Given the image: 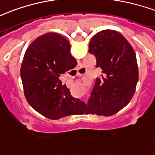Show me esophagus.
Returning <instances> with one entry per match:
<instances>
[{
  "instance_id": "1",
  "label": "esophagus",
  "mask_w": 155,
  "mask_h": 155,
  "mask_svg": "<svg viewBox=\"0 0 155 155\" xmlns=\"http://www.w3.org/2000/svg\"><path fill=\"white\" fill-rule=\"evenodd\" d=\"M83 69V67H80V68H79V71H81V70Z\"/></svg>"
}]
</instances>
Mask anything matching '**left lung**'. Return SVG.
I'll return each instance as SVG.
<instances>
[{
  "label": "left lung",
  "mask_w": 155,
  "mask_h": 155,
  "mask_svg": "<svg viewBox=\"0 0 155 155\" xmlns=\"http://www.w3.org/2000/svg\"><path fill=\"white\" fill-rule=\"evenodd\" d=\"M88 47L102 74L86 105L88 111L83 114L110 116L127 106L135 93L138 82L135 51L124 36L114 30L97 32Z\"/></svg>",
  "instance_id": "8db88e82"
}]
</instances>
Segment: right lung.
<instances>
[{
    "mask_svg": "<svg viewBox=\"0 0 155 155\" xmlns=\"http://www.w3.org/2000/svg\"><path fill=\"white\" fill-rule=\"evenodd\" d=\"M70 50L65 37L46 33L28 46L22 59L20 75L26 99L33 109L50 120L78 114L84 106L60 80L77 65Z\"/></svg>",
    "mask_w": 155,
    "mask_h": 155,
    "instance_id": "obj_1",
    "label": "right lung"
}]
</instances>
